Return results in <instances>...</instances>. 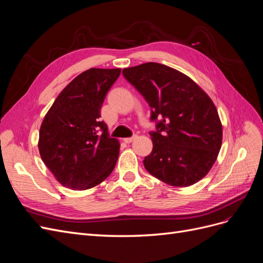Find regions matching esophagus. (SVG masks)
<instances>
[{
	"label": "esophagus",
	"mask_w": 263,
	"mask_h": 263,
	"mask_svg": "<svg viewBox=\"0 0 263 263\" xmlns=\"http://www.w3.org/2000/svg\"><path fill=\"white\" fill-rule=\"evenodd\" d=\"M137 138V136H136V135H135V136H133V137H129V138H124L123 139V141L124 142H126V144H130V142H133L135 139H136Z\"/></svg>",
	"instance_id": "1"
}]
</instances>
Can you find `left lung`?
Listing matches in <instances>:
<instances>
[{
    "instance_id": "left-lung-1",
    "label": "left lung",
    "mask_w": 263,
    "mask_h": 263,
    "mask_svg": "<svg viewBox=\"0 0 263 263\" xmlns=\"http://www.w3.org/2000/svg\"><path fill=\"white\" fill-rule=\"evenodd\" d=\"M151 107L153 151L146 170L172 186L193 185L210 172L221 147L222 125L212 99L192 79L157 62L123 69Z\"/></svg>"
}]
</instances>
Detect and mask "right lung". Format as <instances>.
I'll list each match as a JSON object with an SVG mask.
<instances>
[{
  "mask_svg": "<svg viewBox=\"0 0 263 263\" xmlns=\"http://www.w3.org/2000/svg\"><path fill=\"white\" fill-rule=\"evenodd\" d=\"M121 69L91 68L63 89L45 115L38 149L61 185L87 190L104 181L115 168L119 142L100 122L101 107Z\"/></svg>",
  "mask_w": 263,
  "mask_h": 263,
  "instance_id": "obj_1",
  "label": "right lung"
}]
</instances>
